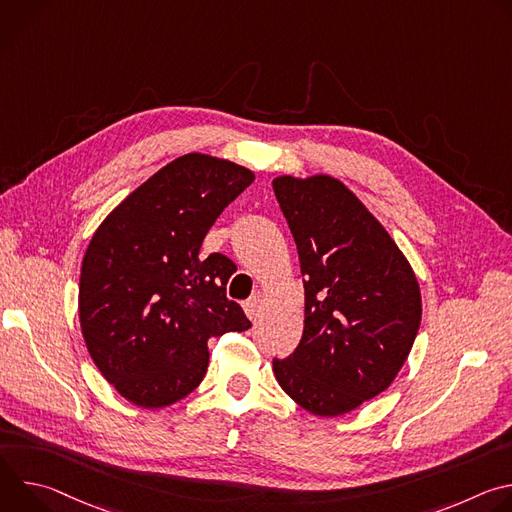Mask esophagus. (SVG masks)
I'll return each mask as SVG.
<instances>
[{"instance_id": "34e87169", "label": "esophagus", "mask_w": 512, "mask_h": 512, "mask_svg": "<svg viewBox=\"0 0 512 512\" xmlns=\"http://www.w3.org/2000/svg\"><path fill=\"white\" fill-rule=\"evenodd\" d=\"M243 308H245V314H247L251 320L257 318V314H259V310H261V298H259V296L249 298V300L243 304Z\"/></svg>"}]
</instances>
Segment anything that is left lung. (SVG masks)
I'll use <instances>...</instances> for the list:
<instances>
[{"label":"left lung","mask_w":512,"mask_h":512,"mask_svg":"<svg viewBox=\"0 0 512 512\" xmlns=\"http://www.w3.org/2000/svg\"><path fill=\"white\" fill-rule=\"evenodd\" d=\"M273 192L306 277L302 340L273 358V373L300 407L336 417L401 371L421 322L419 283L391 235L336 178L279 176Z\"/></svg>","instance_id":"1"}]
</instances>
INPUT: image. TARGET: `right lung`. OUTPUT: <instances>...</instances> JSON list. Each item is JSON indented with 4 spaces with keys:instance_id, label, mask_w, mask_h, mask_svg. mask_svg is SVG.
I'll return each mask as SVG.
<instances>
[{
    "instance_id": "1",
    "label": "right lung",
    "mask_w": 512,
    "mask_h": 512,
    "mask_svg": "<svg viewBox=\"0 0 512 512\" xmlns=\"http://www.w3.org/2000/svg\"><path fill=\"white\" fill-rule=\"evenodd\" d=\"M253 172L186 154L133 190L97 229L81 267V330L101 375L133 405L158 409L206 375L208 338L251 328L227 298L237 265L200 255L214 221Z\"/></svg>"
}]
</instances>
